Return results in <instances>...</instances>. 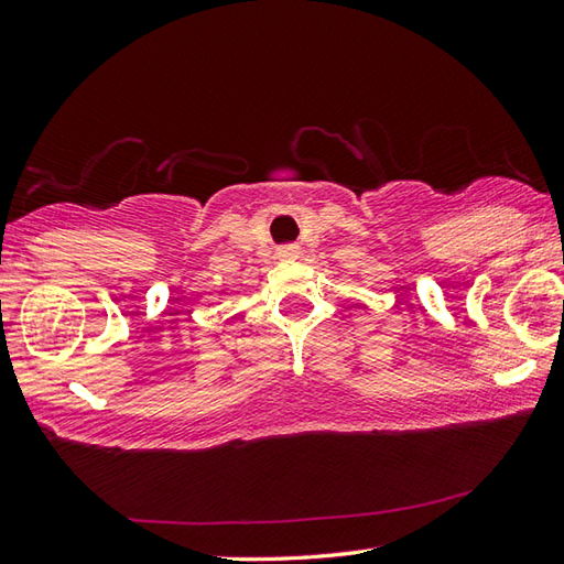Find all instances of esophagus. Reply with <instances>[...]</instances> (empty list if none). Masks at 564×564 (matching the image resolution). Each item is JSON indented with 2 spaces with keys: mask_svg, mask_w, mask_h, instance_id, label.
Masks as SVG:
<instances>
[{
  "mask_svg": "<svg viewBox=\"0 0 564 564\" xmlns=\"http://www.w3.org/2000/svg\"><path fill=\"white\" fill-rule=\"evenodd\" d=\"M275 254H279L281 259H293V257H297V245H283V247H279Z\"/></svg>",
  "mask_w": 564,
  "mask_h": 564,
  "instance_id": "esophagus-1",
  "label": "esophagus"
}]
</instances>
